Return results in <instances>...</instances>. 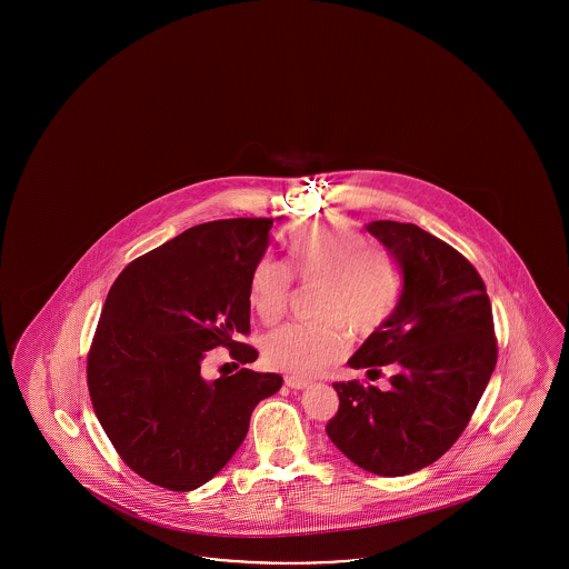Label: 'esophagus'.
<instances>
[{
    "label": "esophagus",
    "mask_w": 569,
    "mask_h": 569,
    "mask_svg": "<svg viewBox=\"0 0 569 569\" xmlns=\"http://www.w3.org/2000/svg\"><path fill=\"white\" fill-rule=\"evenodd\" d=\"M286 386L292 388V390H302V388L309 386V381H305V379L286 378Z\"/></svg>",
    "instance_id": "esophagus-1"
}]
</instances>
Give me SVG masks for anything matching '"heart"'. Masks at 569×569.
Segmentation results:
<instances>
[{"mask_svg": "<svg viewBox=\"0 0 569 569\" xmlns=\"http://www.w3.org/2000/svg\"><path fill=\"white\" fill-rule=\"evenodd\" d=\"M290 267L262 258L249 279V305L262 322H277L302 283H320L313 325H286L264 339L267 365L298 379L316 378L348 350V332L371 335L386 325L403 290L392 253L367 247L362 234L343 226L313 223L292 230Z\"/></svg>", "mask_w": 569, "mask_h": 569, "instance_id": "obj_1", "label": "heart"}]
</instances>
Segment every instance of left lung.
<instances>
[{"instance_id": "left-lung-1", "label": "left lung", "mask_w": 569, "mask_h": 569, "mask_svg": "<svg viewBox=\"0 0 569 569\" xmlns=\"http://www.w3.org/2000/svg\"><path fill=\"white\" fill-rule=\"evenodd\" d=\"M367 230L397 258L403 292L348 365L376 376L390 365L395 376L388 390L335 381L339 409L326 433L360 469L397 478L455 446L497 365V337L487 286L455 247L416 223L383 219Z\"/></svg>"}]
</instances>
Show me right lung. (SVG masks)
<instances>
[{"mask_svg":"<svg viewBox=\"0 0 569 569\" xmlns=\"http://www.w3.org/2000/svg\"><path fill=\"white\" fill-rule=\"evenodd\" d=\"M271 228L269 217L193 226L132 260L110 288L87 388L117 455L156 487L188 492L209 482L243 443L253 407L283 383L251 369L202 378L209 350H230L237 367L258 358L241 337Z\"/></svg>","mask_w":569,"mask_h":569,"instance_id":"add662e5","label":"right lung"}]
</instances>
